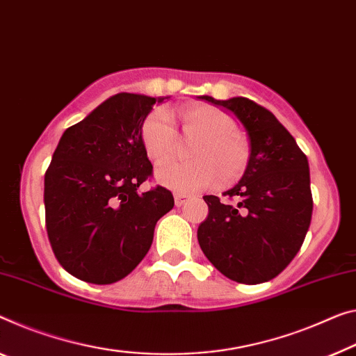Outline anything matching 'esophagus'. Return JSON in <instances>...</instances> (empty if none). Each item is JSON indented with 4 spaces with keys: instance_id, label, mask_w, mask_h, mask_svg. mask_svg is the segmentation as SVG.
<instances>
[{
    "instance_id": "34e87169",
    "label": "esophagus",
    "mask_w": 356,
    "mask_h": 356,
    "mask_svg": "<svg viewBox=\"0 0 356 356\" xmlns=\"http://www.w3.org/2000/svg\"><path fill=\"white\" fill-rule=\"evenodd\" d=\"M188 200H189V195H186V194H175V205H177V207H183Z\"/></svg>"
}]
</instances>
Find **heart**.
<instances>
[{
	"instance_id": "obj_1",
	"label": "heart",
	"mask_w": 356,
	"mask_h": 356,
	"mask_svg": "<svg viewBox=\"0 0 356 356\" xmlns=\"http://www.w3.org/2000/svg\"><path fill=\"white\" fill-rule=\"evenodd\" d=\"M179 119L188 135L197 136L189 149V162H168L156 170V179L165 188L181 194L197 193L218 183L231 184L242 177L250 161L245 138L234 130L227 113L211 105L178 108ZM141 146L152 162L159 163L172 154L175 130L162 109L147 114L140 129Z\"/></svg>"
}]
</instances>
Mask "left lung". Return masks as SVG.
Here are the masks:
<instances>
[{"label": "left lung", "instance_id": "left-lung-1", "mask_svg": "<svg viewBox=\"0 0 356 356\" xmlns=\"http://www.w3.org/2000/svg\"><path fill=\"white\" fill-rule=\"evenodd\" d=\"M199 98L232 113L247 130L250 161L240 181L204 195L209 216L197 231L204 254L222 275L245 285L277 277L302 247L312 220L307 157L269 109L245 97Z\"/></svg>", "mask_w": 356, "mask_h": 356}]
</instances>
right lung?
<instances>
[{"label": "right lung", "instance_id": "obj_1", "mask_svg": "<svg viewBox=\"0 0 356 356\" xmlns=\"http://www.w3.org/2000/svg\"><path fill=\"white\" fill-rule=\"evenodd\" d=\"M170 97L121 92L71 125L44 177L47 237L57 261L79 280L109 285L151 248L156 222L175 205L168 189L138 193L152 173L140 129Z\"/></svg>", "mask_w": 356, "mask_h": 356}]
</instances>
